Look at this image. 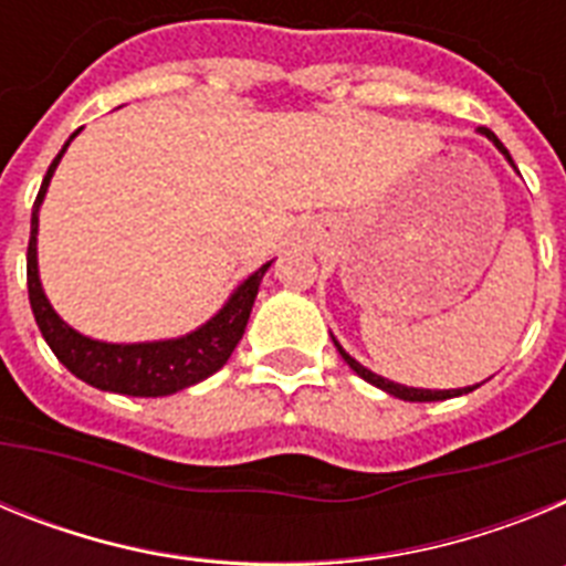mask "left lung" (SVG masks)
Here are the masks:
<instances>
[{
    "label": "left lung",
    "instance_id": "8db88e82",
    "mask_svg": "<svg viewBox=\"0 0 566 566\" xmlns=\"http://www.w3.org/2000/svg\"><path fill=\"white\" fill-rule=\"evenodd\" d=\"M479 133H482L484 138H488V142H493V147H496L499 153H502L504 158H507V164H510V167L516 169V164H513V158H510V153H507V149H504V144L499 142L496 135L490 133L488 127H479ZM332 339H334V337H332ZM334 345H337L339 357H343L345 363H348V368H352V371L357 374V377H363L365 382L377 385L379 391L391 394V397H397V399H405V402H439V399L462 397V394H470V391H473V388H479V385H468V388H448V391H431V388H408V385L391 382V379H385V377H379V374H374L371 368H365L363 363H357V359H354L352 354L345 352V348H343V345L337 343V339H334Z\"/></svg>",
    "mask_w": 566,
    "mask_h": 566
}]
</instances>
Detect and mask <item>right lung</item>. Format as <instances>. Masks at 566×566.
<instances>
[{
  "label": "right lung",
  "mask_w": 566,
  "mask_h": 566,
  "mask_svg": "<svg viewBox=\"0 0 566 566\" xmlns=\"http://www.w3.org/2000/svg\"><path fill=\"white\" fill-rule=\"evenodd\" d=\"M78 129L64 142L62 153L53 158L48 175H44L42 189L33 203V218H30V243H28V294L30 308L36 317V326L42 332L50 352L56 354L59 363L70 374H76L82 382L93 385L98 391L127 394V397H169L189 385L201 382L221 371L227 359L232 357L234 345L247 332L249 314H252L254 297H258L260 280L269 272L272 260L263 263L258 272L249 274L221 306V312L198 326L195 332L181 334L172 339H149V343H104L87 334L67 326L50 306L48 294L39 280V209H42L44 195H48L50 178L56 172L62 155L67 153L70 142L76 138Z\"/></svg>",
  "instance_id": "right-lung-1"
}]
</instances>
